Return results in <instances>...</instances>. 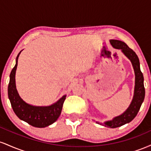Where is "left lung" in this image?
Wrapping results in <instances>:
<instances>
[{
    "mask_svg": "<svg viewBox=\"0 0 151 151\" xmlns=\"http://www.w3.org/2000/svg\"><path fill=\"white\" fill-rule=\"evenodd\" d=\"M110 43L114 48L121 50L122 53L131 61L135 73L134 92H133L132 101L128 109L121 115L113 118L112 120L105 121L104 124L96 121V124L100 125L114 129L131 122L136 116L144 100L145 88L143 84L144 81L143 75L140 68L139 59L135 52L129 48L127 45L122 41L117 40H110Z\"/></svg>",
    "mask_w": 151,
    "mask_h": 151,
    "instance_id": "1",
    "label": "left lung"
}]
</instances>
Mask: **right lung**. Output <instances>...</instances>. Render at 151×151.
Segmentation results:
<instances>
[{
  "instance_id": "right-lung-1",
  "label": "right lung",
  "mask_w": 151,
  "mask_h": 151,
  "mask_svg": "<svg viewBox=\"0 0 151 151\" xmlns=\"http://www.w3.org/2000/svg\"><path fill=\"white\" fill-rule=\"evenodd\" d=\"M19 52L15 60V65L10 74L8 93L12 108L20 120L37 128H45L51 125L58 120L62 112V106L67 95H64L58 101L50 106H34L27 104L21 99L16 89L15 72H16Z\"/></svg>"
}]
</instances>
